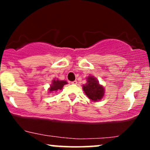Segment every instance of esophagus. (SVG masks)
Segmentation results:
<instances>
[{
	"mask_svg": "<svg viewBox=\"0 0 150 150\" xmlns=\"http://www.w3.org/2000/svg\"><path fill=\"white\" fill-rule=\"evenodd\" d=\"M71 83L73 84V85H76V84L77 83V80L73 81V82H71Z\"/></svg>",
	"mask_w": 150,
	"mask_h": 150,
	"instance_id": "1",
	"label": "esophagus"
}]
</instances>
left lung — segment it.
<instances>
[{"label": "left lung", "mask_w": 150, "mask_h": 150, "mask_svg": "<svg viewBox=\"0 0 150 150\" xmlns=\"http://www.w3.org/2000/svg\"><path fill=\"white\" fill-rule=\"evenodd\" d=\"M86 95L92 101L101 100L104 97V87L99 83L97 78L93 76L87 77V84L82 87Z\"/></svg>", "instance_id": "8db88e82"}]
</instances>
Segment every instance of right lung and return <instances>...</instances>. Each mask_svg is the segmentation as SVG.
<instances>
[{
    "mask_svg": "<svg viewBox=\"0 0 150 150\" xmlns=\"http://www.w3.org/2000/svg\"><path fill=\"white\" fill-rule=\"evenodd\" d=\"M67 84H68V82H67L66 81L58 80V79L53 80L52 81V84L50 86V88L49 89V92L51 93L58 90H61V89H62V88L63 87V86L65 85H67Z\"/></svg>",
    "mask_w": 150,
    "mask_h": 150,
    "instance_id": "add662e5",
    "label": "right lung"
}]
</instances>
